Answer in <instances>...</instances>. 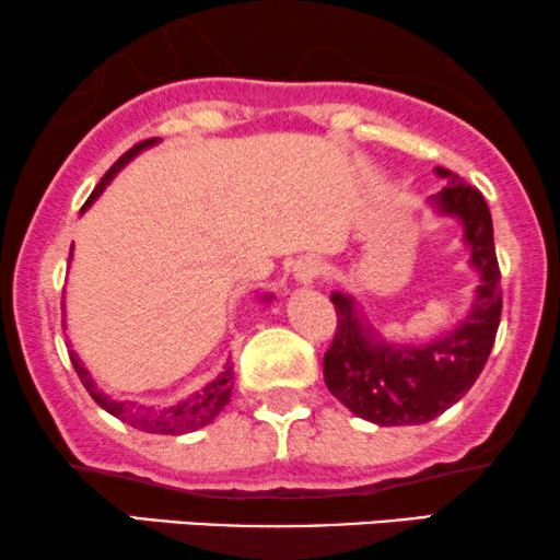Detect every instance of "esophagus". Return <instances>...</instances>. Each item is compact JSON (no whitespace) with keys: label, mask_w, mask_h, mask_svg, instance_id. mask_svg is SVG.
<instances>
[{"label":"esophagus","mask_w":560,"mask_h":560,"mask_svg":"<svg viewBox=\"0 0 560 560\" xmlns=\"http://www.w3.org/2000/svg\"><path fill=\"white\" fill-rule=\"evenodd\" d=\"M322 272H324V262L318 257H303L298 259L293 267V278L298 285H311V282H314Z\"/></svg>","instance_id":"obj_1"}]
</instances>
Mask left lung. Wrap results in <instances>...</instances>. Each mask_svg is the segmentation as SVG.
Here are the masks:
<instances>
[{
  "instance_id": "obj_1",
  "label": "left lung",
  "mask_w": 560,
  "mask_h": 560,
  "mask_svg": "<svg viewBox=\"0 0 560 560\" xmlns=\"http://www.w3.org/2000/svg\"><path fill=\"white\" fill-rule=\"evenodd\" d=\"M434 172L447 185L432 195V206L440 215L463 223L470 265L481 278L470 314L455 331L430 345H388L358 314L352 295L331 293L337 331L324 354V381L347 409L381 427L432 422L460 401L481 375L502 318V272L493 249L491 210L474 185L445 166Z\"/></svg>"
}]
</instances>
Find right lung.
<instances>
[{"mask_svg": "<svg viewBox=\"0 0 560 560\" xmlns=\"http://www.w3.org/2000/svg\"><path fill=\"white\" fill-rule=\"evenodd\" d=\"M159 138H149V141H141L136 143L133 149L126 151L118 162H115L110 170L105 172V177L100 179V185L94 187L90 200L84 202V208H90L94 200L103 195V190L107 185L113 183V177L118 174L122 166H126L130 159L141 154L143 149L154 147ZM82 208V210H84ZM74 246V244H71ZM265 301H270V295L265 298ZM69 358H71V365H74L79 381L84 383V388L90 390V396L97 401V406H103L107 413H113V417H118L120 422H126L133 427V430H141V432H149V434H185V432H195V430H202V427L213 422V419L226 409V404L231 401V388H234V365L226 362L221 370V375L215 377V381H210L206 388H200L198 394H192L190 398H185V401H177L172 406H149V404H136V401H115L107 394H103L97 386H94V377L90 375V370L82 365V360H79V354L74 350H69Z\"/></svg>", "mask_w": 560, "mask_h": 560, "instance_id": "add662e5", "label": "right lung"}]
</instances>
